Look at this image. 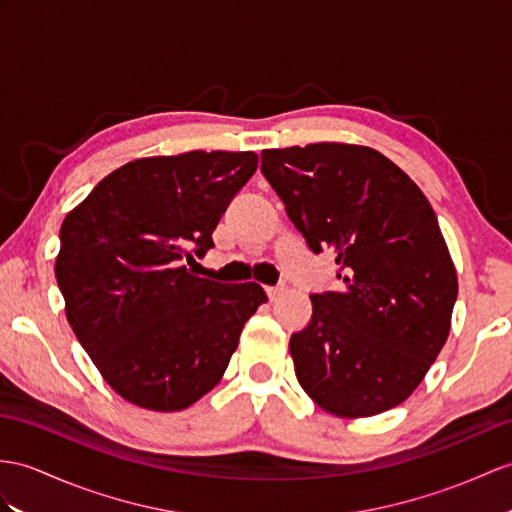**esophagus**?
Returning <instances> with one entry per match:
<instances>
[{
    "instance_id": "esophagus-1",
    "label": "esophagus",
    "mask_w": 512,
    "mask_h": 512,
    "mask_svg": "<svg viewBox=\"0 0 512 512\" xmlns=\"http://www.w3.org/2000/svg\"><path fill=\"white\" fill-rule=\"evenodd\" d=\"M282 293H284L282 286H267V295H269L271 302H273V299H278Z\"/></svg>"
}]
</instances>
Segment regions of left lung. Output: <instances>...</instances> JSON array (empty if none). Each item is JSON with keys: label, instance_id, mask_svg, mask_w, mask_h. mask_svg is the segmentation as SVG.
<instances>
[{"label": "left lung", "instance_id": "left-lung-1", "mask_svg": "<svg viewBox=\"0 0 512 512\" xmlns=\"http://www.w3.org/2000/svg\"><path fill=\"white\" fill-rule=\"evenodd\" d=\"M260 158L308 247L332 249L339 265V289L310 295L313 317L291 336L299 384L336 417L402 404L443 350L458 295L426 195L365 145H295Z\"/></svg>", "mask_w": 512, "mask_h": 512}]
</instances>
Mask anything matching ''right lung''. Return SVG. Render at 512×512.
I'll return each mask as SVG.
<instances>
[{
	"instance_id": "add662e5",
	"label": "right lung",
	"mask_w": 512,
	"mask_h": 512,
	"mask_svg": "<svg viewBox=\"0 0 512 512\" xmlns=\"http://www.w3.org/2000/svg\"><path fill=\"white\" fill-rule=\"evenodd\" d=\"M254 152L132 160L62 221L56 280L69 326L123 400L158 413L215 389L245 321L267 302L256 282L221 284L186 263L204 256Z\"/></svg>"
}]
</instances>
